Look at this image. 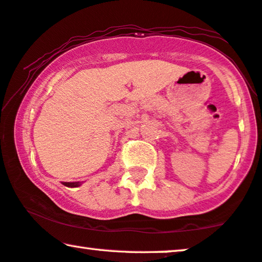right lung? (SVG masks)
Here are the masks:
<instances>
[{
  "label": "right lung",
  "mask_w": 262,
  "mask_h": 262,
  "mask_svg": "<svg viewBox=\"0 0 262 262\" xmlns=\"http://www.w3.org/2000/svg\"><path fill=\"white\" fill-rule=\"evenodd\" d=\"M64 186H67V187H78V186L82 185V182L80 181H76V182H62Z\"/></svg>",
  "instance_id": "right-lung-1"
}]
</instances>
